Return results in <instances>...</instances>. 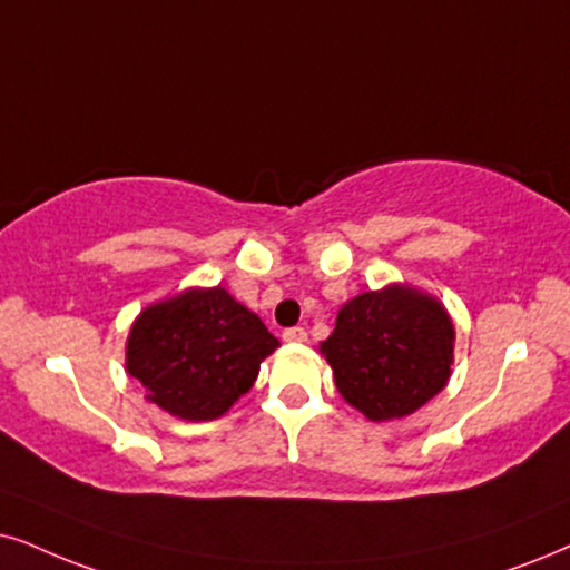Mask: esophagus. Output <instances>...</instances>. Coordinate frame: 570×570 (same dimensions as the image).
Listing matches in <instances>:
<instances>
[{
  "label": "esophagus",
  "mask_w": 570,
  "mask_h": 570,
  "mask_svg": "<svg viewBox=\"0 0 570 570\" xmlns=\"http://www.w3.org/2000/svg\"><path fill=\"white\" fill-rule=\"evenodd\" d=\"M284 342H292V344H299V342H307V331L302 326H292L284 331Z\"/></svg>",
  "instance_id": "34e87169"
}]
</instances>
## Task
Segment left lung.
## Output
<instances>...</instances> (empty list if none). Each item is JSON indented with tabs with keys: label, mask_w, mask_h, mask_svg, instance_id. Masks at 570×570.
I'll use <instances>...</instances> for the list:
<instances>
[{
	"label": "left lung",
	"mask_w": 570,
	"mask_h": 570,
	"mask_svg": "<svg viewBox=\"0 0 570 570\" xmlns=\"http://www.w3.org/2000/svg\"><path fill=\"white\" fill-rule=\"evenodd\" d=\"M450 315L436 299L389 286L365 292L338 309L321 352L334 368L338 394L371 421L405 417L439 394L452 365Z\"/></svg>",
	"instance_id": "obj_1"
}]
</instances>
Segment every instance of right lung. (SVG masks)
Instances as JSON below:
<instances>
[{
    "label": "right lung",
    "instance_id": "1",
    "mask_svg": "<svg viewBox=\"0 0 570 570\" xmlns=\"http://www.w3.org/2000/svg\"><path fill=\"white\" fill-rule=\"evenodd\" d=\"M276 347L265 323L215 286L144 309L128 336L126 365L170 415L213 421L249 392Z\"/></svg>",
    "mask_w": 570,
    "mask_h": 570
}]
</instances>
